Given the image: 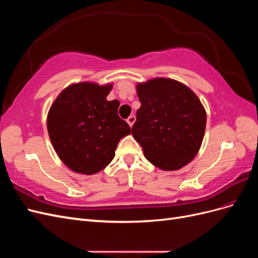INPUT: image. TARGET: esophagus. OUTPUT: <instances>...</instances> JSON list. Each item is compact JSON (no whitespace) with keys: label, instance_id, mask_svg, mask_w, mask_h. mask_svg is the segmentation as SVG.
<instances>
[{"label":"esophagus","instance_id":"obj_1","mask_svg":"<svg viewBox=\"0 0 258 258\" xmlns=\"http://www.w3.org/2000/svg\"><path fill=\"white\" fill-rule=\"evenodd\" d=\"M135 121H136V116H135V115H131V116H129V117H128L127 122L129 123V126H130V127H132V124L135 123Z\"/></svg>","mask_w":258,"mask_h":258}]
</instances>
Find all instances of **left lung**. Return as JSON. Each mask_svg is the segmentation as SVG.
I'll use <instances>...</instances> for the list:
<instances>
[{"label":"left lung","instance_id":"left-lung-1","mask_svg":"<svg viewBox=\"0 0 258 258\" xmlns=\"http://www.w3.org/2000/svg\"><path fill=\"white\" fill-rule=\"evenodd\" d=\"M141 107L132 136L145 158L166 171L183 168L197 155L207 113L195 92L177 81L158 77L137 85Z\"/></svg>","mask_w":258,"mask_h":258}]
</instances>
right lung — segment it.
I'll return each instance as SVG.
<instances>
[{"label": "right lung", "mask_w": 258, "mask_h": 258, "mask_svg": "<svg viewBox=\"0 0 258 258\" xmlns=\"http://www.w3.org/2000/svg\"><path fill=\"white\" fill-rule=\"evenodd\" d=\"M113 84L83 82L61 91L47 115V130L59 158L74 172L95 174L110 163L119 140L131 134L117 113L119 102L107 101Z\"/></svg>", "instance_id": "right-lung-1"}]
</instances>
